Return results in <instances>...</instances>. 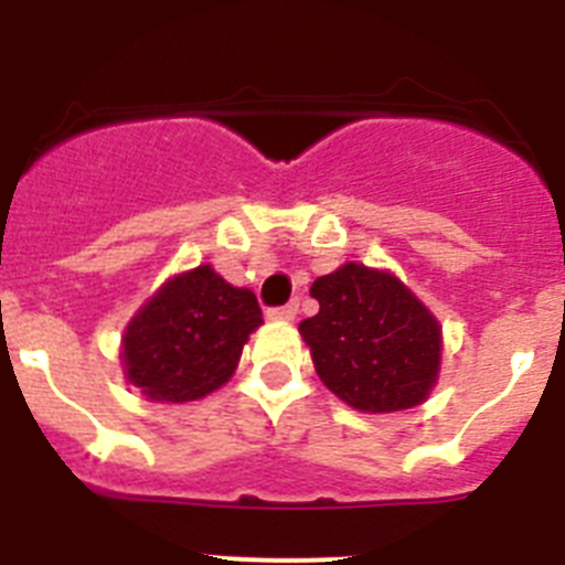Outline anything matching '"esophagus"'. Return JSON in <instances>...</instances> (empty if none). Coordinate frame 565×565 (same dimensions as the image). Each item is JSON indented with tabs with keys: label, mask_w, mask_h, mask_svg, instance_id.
<instances>
[{
	"label": "esophagus",
	"mask_w": 565,
	"mask_h": 565,
	"mask_svg": "<svg viewBox=\"0 0 565 565\" xmlns=\"http://www.w3.org/2000/svg\"><path fill=\"white\" fill-rule=\"evenodd\" d=\"M299 306L297 299L294 302H288V306H279V308H268V319H279V322H288V319L297 317Z\"/></svg>",
	"instance_id": "1"
}]
</instances>
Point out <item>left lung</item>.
Listing matches in <instances>:
<instances>
[{
	"mask_svg": "<svg viewBox=\"0 0 565 565\" xmlns=\"http://www.w3.org/2000/svg\"><path fill=\"white\" fill-rule=\"evenodd\" d=\"M317 317L299 322L313 367L331 393L362 413L411 411L441 367L438 319L379 268L344 263L311 286Z\"/></svg>",
	"mask_w": 565,
	"mask_h": 565,
	"instance_id": "8db88e82",
	"label": "left lung"
}]
</instances>
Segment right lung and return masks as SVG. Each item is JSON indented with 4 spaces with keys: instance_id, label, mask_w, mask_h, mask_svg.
Segmentation results:
<instances>
[{
    "instance_id": "1",
    "label": "right lung",
    "mask_w": 565,
    "mask_h": 565,
    "mask_svg": "<svg viewBox=\"0 0 565 565\" xmlns=\"http://www.w3.org/2000/svg\"><path fill=\"white\" fill-rule=\"evenodd\" d=\"M263 311L212 266L163 282L124 333V373L154 402H194L232 379Z\"/></svg>"
}]
</instances>
